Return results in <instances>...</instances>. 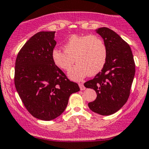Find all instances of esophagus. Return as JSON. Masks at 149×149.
Segmentation results:
<instances>
[{
  "instance_id": "obj_1",
  "label": "esophagus",
  "mask_w": 149,
  "mask_h": 149,
  "mask_svg": "<svg viewBox=\"0 0 149 149\" xmlns=\"http://www.w3.org/2000/svg\"><path fill=\"white\" fill-rule=\"evenodd\" d=\"M79 85V87H80V89L81 90V91H83V90L85 89V87H84L83 83H80Z\"/></svg>"
}]
</instances>
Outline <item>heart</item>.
I'll list each match as a JSON object with an SVG mask.
<instances>
[{"label": "heart", "mask_w": 149, "mask_h": 149, "mask_svg": "<svg viewBox=\"0 0 149 149\" xmlns=\"http://www.w3.org/2000/svg\"><path fill=\"white\" fill-rule=\"evenodd\" d=\"M63 50L55 48L52 52L54 64L60 69L68 71V76L80 81L88 75L98 74L104 67L107 59V49L104 42L95 35H71L65 44Z\"/></svg>", "instance_id": "obj_1"}]
</instances>
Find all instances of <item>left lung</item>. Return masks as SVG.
<instances>
[{
	"instance_id": "8db88e82",
	"label": "left lung",
	"mask_w": 149,
	"mask_h": 149,
	"mask_svg": "<svg viewBox=\"0 0 149 149\" xmlns=\"http://www.w3.org/2000/svg\"><path fill=\"white\" fill-rule=\"evenodd\" d=\"M102 37L107 49V59L101 72L84 84L93 88L97 99L88 104L92 112L110 115L126 103L134 79L135 63L130 46L112 29L101 27L95 30Z\"/></svg>"
}]
</instances>
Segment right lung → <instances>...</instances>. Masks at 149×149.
<instances>
[{"label": "right lung", "mask_w": 149, "mask_h": 149, "mask_svg": "<svg viewBox=\"0 0 149 149\" xmlns=\"http://www.w3.org/2000/svg\"><path fill=\"white\" fill-rule=\"evenodd\" d=\"M55 33L32 36L19 51L15 65V86L22 102L32 116L46 121L60 116L70 94L80 90L52 61Z\"/></svg>", "instance_id": "obj_1"}]
</instances>
